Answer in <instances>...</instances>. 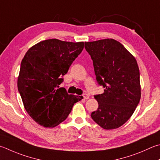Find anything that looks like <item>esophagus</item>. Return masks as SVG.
I'll return each instance as SVG.
<instances>
[{
  "label": "esophagus",
  "instance_id": "34e87169",
  "mask_svg": "<svg viewBox=\"0 0 160 160\" xmlns=\"http://www.w3.org/2000/svg\"><path fill=\"white\" fill-rule=\"evenodd\" d=\"M82 97L84 98V99H88V98H89V96L88 94H84L82 95Z\"/></svg>",
  "mask_w": 160,
  "mask_h": 160
}]
</instances>
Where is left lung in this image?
<instances>
[{
  "instance_id": "obj_1",
  "label": "left lung",
  "mask_w": 160,
  "mask_h": 160,
  "mask_svg": "<svg viewBox=\"0 0 160 160\" xmlns=\"http://www.w3.org/2000/svg\"><path fill=\"white\" fill-rule=\"evenodd\" d=\"M85 48L93 61L97 82L105 89L94 95L98 107L91 117L103 129H117L131 118L140 101L137 62L114 39L85 42Z\"/></svg>"
}]
</instances>
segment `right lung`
I'll return each instance as SVG.
<instances>
[{
	"mask_svg": "<svg viewBox=\"0 0 160 160\" xmlns=\"http://www.w3.org/2000/svg\"><path fill=\"white\" fill-rule=\"evenodd\" d=\"M83 48V42L49 39L31 48L23 58L17 88L28 114L40 125L57 126L81 100L59 85Z\"/></svg>",
	"mask_w": 160,
	"mask_h": 160,
	"instance_id": "add662e5",
	"label": "right lung"
}]
</instances>
